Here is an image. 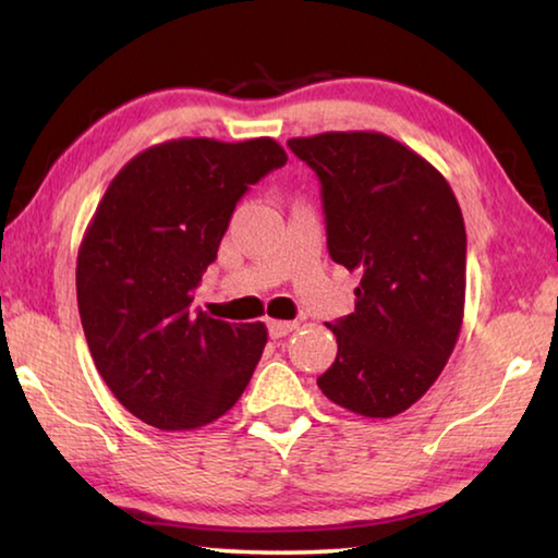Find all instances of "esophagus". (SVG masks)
Masks as SVG:
<instances>
[{"mask_svg":"<svg viewBox=\"0 0 558 558\" xmlns=\"http://www.w3.org/2000/svg\"><path fill=\"white\" fill-rule=\"evenodd\" d=\"M295 329H298V323H286V319H270V323H268V332H270V337H276V339L295 332Z\"/></svg>","mask_w":558,"mask_h":558,"instance_id":"obj_1","label":"esophagus"}]
</instances>
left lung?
Returning <instances> with one entry per match:
<instances>
[{
    "label": "left lung",
    "instance_id": "8db88e82",
    "mask_svg": "<svg viewBox=\"0 0 558 558\" xmlns=\"http://www.w3.org/2000/svg\"><path fill=\"white\" fill-rule=\"evenodd\" d=\"M288 147L319 179L327 248L356 270L354 313L327 325L337 359L317 386L391 418L438 379L465 307V223L436 167L381 132H323Z\"/></svg>",
    "mask_w": 558,
    "mask_h": 558
}]
</instances>
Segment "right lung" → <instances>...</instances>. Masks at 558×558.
<instances>
[{"label":"right lung","mask_w":558,"mask_h":558,"mask_svg":"<svg viewBox=\"0 0 558 558\" xmlns=\"http://www.w3.org/2000/svg\"><path fill=\"white\" fill-rule=\"evenodd\" d=\"M288 162L276 140H169L112 179L83 235L75 292L102 381L159 430L202 428L241 399L268 329L192 310L235 204Z\"/></svg>","instance_id":"right-lung-1"}]
</instances>
